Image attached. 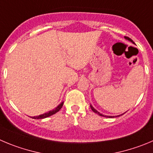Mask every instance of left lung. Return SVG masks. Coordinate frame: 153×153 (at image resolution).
Returning <instances> with one entry per match:
<instances>
[{
    "label": "left lung",
    "instance_id": "8db88e82",
    "mask_svg": "<svg viewBox=\"0 0 153 153\" xmlns=\"http://www.w3.org/2000/svg\"><path fill=\"white\" fill-rule=\"evenodd\" d=\"M125 39L128 40V41H131V42H132L133 44H134V41H133L132 40H131V38H128V37H125ZM91 109H92V110H93V112H95V113H97V114H98V115H100V116H103V117H109V118H114V116H113V117H112V116H107V115H102V114L100 113V112H98V111H97L96 109H94V107H93L92 105H91ZM122 115H123V114H122ZM117 116H120V115H117ZM117 116H116V117H117Z\"/></svg>",
    "mask_w": 153,
    "mask_h": 153
}]
</instances>
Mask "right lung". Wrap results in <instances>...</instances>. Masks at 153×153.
<instances>
[{
	"label": "right lung",
	"instance_id": "obj_1",
	"mask_svg": "<svg viewBox=\"0 0 153 153\" xmlns=\"http://www.w3.org/2000/svg\"><path fill=\"white\" fill-rule=\"evenodd\" d=\"M62 105H63V102H61L59 105L57 107H56L55 109H53V110L49 111V112H46V113H44L42 115H40L38 116H34L32 117V118H35V119H42V118H48V117L51 116V115H54L55 113H56L57 112H59V110L61 109V108L62 107Z\"/></svg>",
	"mask_w": 153,
	"mask_h": 153
}]
</instances>
